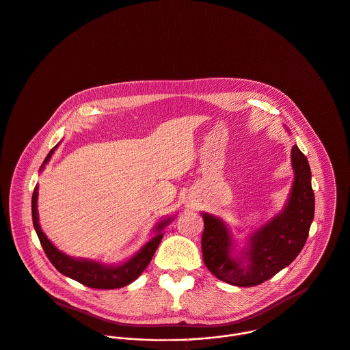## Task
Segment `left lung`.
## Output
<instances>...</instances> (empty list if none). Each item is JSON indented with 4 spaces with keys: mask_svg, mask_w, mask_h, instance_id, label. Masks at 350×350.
I'll use <instances>...</instances> for the list:
<instances>
[{
    "mask_svg": "<svg viewBox=\"0 0 350 350\" xmlns=\"http://www.w3.org/2000/svg\"><path fill=\"white\" fill-rule=\"evenodd\" d=\"M291 159L295 178L284 209L250 233L240 251H236L231 227L223 219L201 213L204 262L219 280L234 286L259 285L291 265L303 250L314 220L315 197L308 160L297 145H293Z\"/></svg>",
    "mask_w": 350,
    "mask_h": 350,
    "instance_id": "8db88e82",
    "label": "left lung"
}]
</instances>
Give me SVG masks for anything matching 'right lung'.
<instances>
[{
    "instance_id": "right-lung-1",
    "label": "right lung",
    "mask_w": 350,
    "mask_h": 350,
    "mask_svg": "<svg viewBox=\"0 0 350 350\" xmlns=\"http://www.w3.org/2000/svg\"><path fill=\"white\" fill-rule=\"evenodd\" d=\"M58 145L59 142L49 152V154L46 156L40 167V171L50 161ZM38 190H39V186H35L33 194H32V221H33V228L36 231V234L40 240V244L47 258L54 265V267L64 275L75 281H79L85 286L95 288V289H117V288L126 286L134 280H137L138 275L149 265L154 251L157 250L164 234L163 230L174 220V217H165L164 220L159 221L153 228L154 236L146 244H144L141 250H138V252H135L130 259L122 263L106 265L94 259L73 258L59 251L42 231L39 226V215H38Z\"/></svg>"
}]
</instances>
